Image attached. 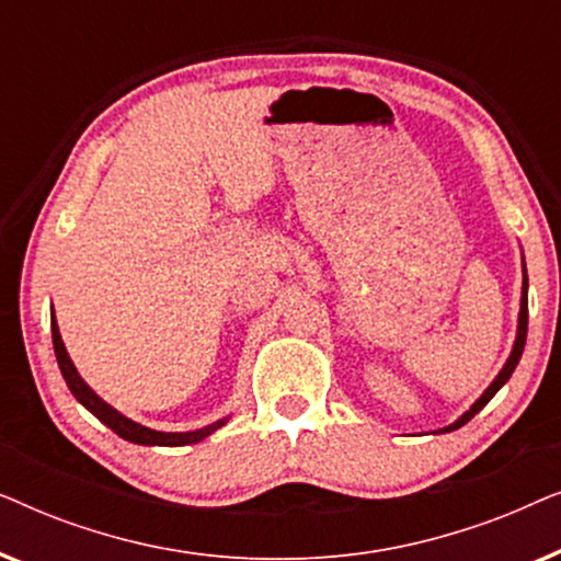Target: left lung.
Segmentation results:
<instances>
[{
    "label": "left lung",
    "instance_id": "1",
    "mask_svg": "<svg viewBox=\"0 0 561 561\" xmlns=\"http://www.w3.org/2000/svg\"><path fill=\"white\" fill-rule=\"evenodd\" d=\"M526 332H528V278H526V265H524V296H520V317H518V336H516V344H513V352H511V357H508V363L503 365V370L497 373V378L490 382V388L485 390V393H482L478 401H474V405L470 411L465 413L462 419H457L455 424L451 426H447L444 428V432H455V428H459V426H465L467 421H470L474 413L478 411H482L488 405V401L490 398H493L497 390H501L503 386H505V380L511 378L513 375V370H516V365H518V359H520V355H524V344H526Z\"/></svg>",
    "mask_w": 561,
    "mask_h": 561
}]
</instances>
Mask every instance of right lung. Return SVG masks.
<instances>
[{
  "mask_svg": "<svg viewBox=\"0 0 561 561\" xmlns=\"http://www.w3.org/2000/svg\"><path fill=\"white\" fill-rule=\"evenodd\" d=\"M50 329H53V350H56L58 367H60V373H64L66 386L71 388V393L76 396V401L87 405V409L94 413L102 424L110 426L114 434L122 436V439H127L133 444H158V447H183V444L202 442L204 436H209L211 432H217L219 426L227 424V419H221V421H217V424L198 428V432H183V434H165V432H156V428H148L142 424H135V421L122 416L119 411H114L110 403H104L102 398H99L94 390H91L87 382L81 380V375L76 373L71 357H68V352L64 347V340H60L56 317H53V321H50Z\"/></svg>",
  "mask_w": 561,
  "mask_h": 561,
  "instance_id": "right-lung-1",
  "label": "right lung"
}]
</instances>
